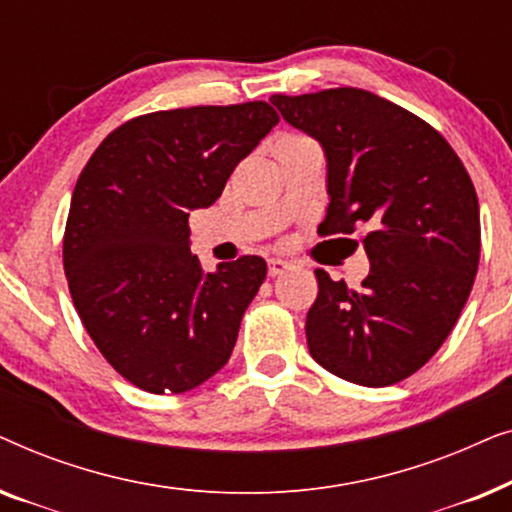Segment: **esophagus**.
Instances as JSON below:
<instances>
[{
    "label": "esophagus",
    "instance_id": "esophagus-1",
    "mask_svg": "<svg viewBox=\"0 0 512 512\" xmlns=\"http://www.w3.org/2000/svg\"><path fill=\"white\" fill-rule=\"evenodd\" d=\"M289 268H291V263H289V261H284V258H270V261H268V272H270V277L282 275V272H286Z\"/></svg>",
    "mask_w": 512,
    "mask_h": 512
}]
</instances>
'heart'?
<instances>
[{"label": "heart", "instance_id": "obj_1", "mask_svg": "<svg viewBox=\"0 0 512 512\" xmlns=\"http://www.w3.org/2000/svg\"><path fill=\"white\" fill-rule=\"evenodd\" d=\"M296 139H305V137H296V135H286L279 139V142H296Z\"/></svg>", "mask_w": 512, "mask_h": 512}]
</instances>
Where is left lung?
<instances>
[{"label":"left lung","mask_w":512,"mask_h":512,"mask_svg":"<svg viewBox=\"0 0 512 512\" xmlns=\"http://www.w3.org/2000/svg\"><path fill=\"white\" fill-rule=\"evenodd\" d=\"M286 123L324 146L321 235L363 230L359 289L314 270L312 359L361 387H389L438 352L464 310L480 261L473 181L447 139L408 109L361 88L272 95ZM356 244V240H352Z\"/></svg>","instance_id":"8db88e82"}]
</instances>
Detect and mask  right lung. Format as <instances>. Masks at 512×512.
Wrapping results in <instances>:
<instances>
[{
    "mask_svg": "<svg viewBox=\"0 0 512 512\" xmlns=\"http://www.w3.org/2000/svg\"><path fill=\"white\" fill-rule=\"evenodd\" d=\"M277 123L268 102L153 111L107 135L79 174L62 240L69 293L135 387L184 394L228 363L268 265L242 256L205 272L188 216L221 198Z\"/></svg>",
    "mask_w": 512,
    "mask_h": 512,
    "instance_id": "obj_1",
    "label": "right lung"
}]
</instances>
